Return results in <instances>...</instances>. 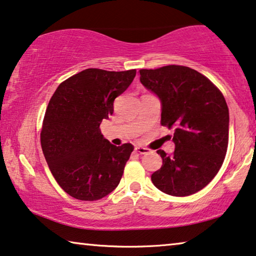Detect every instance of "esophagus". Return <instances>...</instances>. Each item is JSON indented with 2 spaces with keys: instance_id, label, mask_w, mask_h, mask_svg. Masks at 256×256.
Wrapping results in <instances>:
<instances>
[{
  "instance_id": "obj_1",
  "label": "esophagus",
  "mask_w": 256,
  "mask_h": 256,
  "mask_svg": "<svg viewBox=\"0 0 256 256\" xmlns=\"http://www.w3.org/2000/svg\"><path fill=\"white\" fill-rule=\"evenodd\" d=\"M135 150L136 152H138L140 154H146L149 152V149H146V148H143V146H136Z\"/></svg>"
}]
</instances>
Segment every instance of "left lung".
<instances>
[{
  "label": "left lung",
  "mask_w": 256,
  "mask_h": 256,
  "mask_svg": "<svg viewBox=\"0 0 256 256\" xmlns=\"http://www.w3.org/2000/svg\"><path fill=\"white\" fill-rule=\"evenodd\" d=\"M140 83L160 100V124L173 128L176 144L171 156L157 151L162 165L151 180L165 194H195L214 179L226 154L230 118L224 96L188 66L140 69Z\"/></svg>",
  "instance_id": "left-lung-1"
}]
</instances>
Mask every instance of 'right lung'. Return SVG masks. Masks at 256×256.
Here are the masks:
<instances>
[{"label": "right lung", "instance_id": "1", "mask_svg": "<svg viewBox=\"0 0 256 256\" xmlns=\"http://www.w3.org/2000/svg\"><path fill=\"white\" fill-rule=\"evenodd\" d=\"M136 70L85 69L58 85L48 102L40 142L52 174L66 194L96 201L119 184L134 146L104 138L100 124L114 99L127 90Z\"/></svg>", "mask_w": 256, "mask_h": 256}]
</instances>
